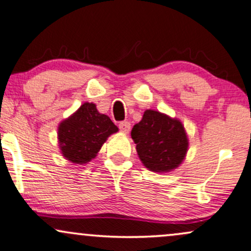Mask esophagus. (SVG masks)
<instances>
[{"label":"esophagus","mask_w":251,"mask_h":251,"mask_svg":"<svg viewBox=\"0 0 251 251\" xmlns=\"http://www.w3.org/2000/svg\"><path fill=\"white\" fill-rule=\"evenodd\" d=\"M119 128H120V131L124 132V133H128V131L131 129V124H129L128 122H120Z\"/></svg>","instance_id":"1"}]
</instances>
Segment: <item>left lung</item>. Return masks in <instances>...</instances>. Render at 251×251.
Listing matches in <instances>:
<instances>
[{
  "label": "left lung",
  "mask_w": 251,
  "mask_h": 251,
  "mask_svg": "<svg viewBox=\"0 0 251 251\" xmlns=\"http://www.w3.org/2000/svg\"><path fill=\"white\" fill-rule=\"evenodd\" d=\"M131 137L145 167L159 173L179 167L188 151V138L180 120L159 111H145Z\"/></svg>",
  "instance_id": "left-lung-1"
}]
</instances>
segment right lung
Masks as SVG:
<instances>
[{
    "mask_svg": "<svg viewBox=\"0 0 251 251\" xmlns=\"http://www.w3.org/2000/svg\"><path fill=\"white\" fill-rule=\"evenodd\" d=\"M118 127L106 114H101L93 102L81 106L58 126V143L62 154L74 164H87L102 144Z\"/></svg>",
    "mask_w": 251,
    "mask_h": 251,
    "instance_id": "1",
    "label": "right lung"
}]
</instances>
